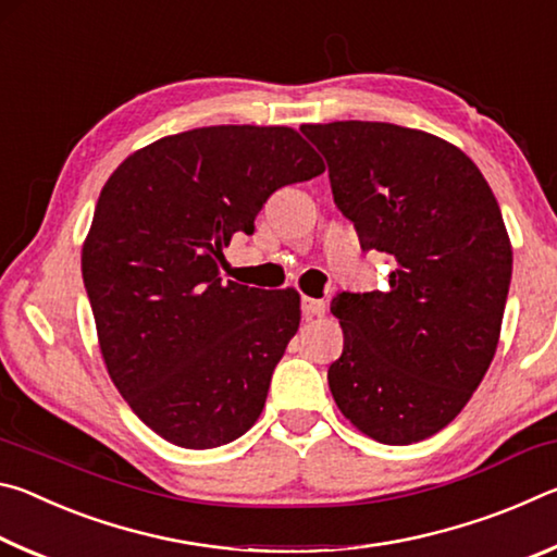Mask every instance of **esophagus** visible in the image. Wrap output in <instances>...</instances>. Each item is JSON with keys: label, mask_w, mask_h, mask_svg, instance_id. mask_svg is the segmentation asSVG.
<instances>
[{"label": "esophagus", "mask_w": 557, "mask_h": 557, "mask_svg": "<svg viewBox=\"0 0 557 557\" xmlns=\"http://www.w3.org/2000/svg\"><path fill=\"white\" fill-rule=\"evenodd\" d=\"M301 312H305V317H307V319H312V317H324V314H326V305H324V299L301 297Z\"/></svg>", "instance_id": "34e87169"}]
</instances>
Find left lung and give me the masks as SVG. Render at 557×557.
Returning <instances> with one entry per match:
<instances>
[{"label":"left lung","instance_id":"8db88e82","mask_svg":"<svg viewBox=\"0 0 557 557\" xmlns=\"http://www.w3.org/2000/svg\"><path fill=\"white\" fill-rule=\"evenodd\" d=\"M363 250L395 260L388 292H342L329 388L383 445L447 428L496 354L513 252L486 178L459 147L391 122L301 125Z\"/></svg>","mask_w":557,"mask_h":557}]
</instances>
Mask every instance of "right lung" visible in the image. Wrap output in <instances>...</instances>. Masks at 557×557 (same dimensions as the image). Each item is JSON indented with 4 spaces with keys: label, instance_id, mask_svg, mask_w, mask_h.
Returning a JSON list of instances; mask_svg holds the SVG:
<instances>
[{
    "label": "right lung",
    "instance_id": "obj_1",
    "mask_svg": "<svg viewBox=\"0 0 557 557\" xmlns=\"http://www.w3.org/2000/svg\"><path fill=\"white\" fill-rule=\"evenodd\" d=\"M322 172L297 129L215 125L137 149L102 186L81 256L100 354L132 412L172 445H228L265 408L299 295L223 285L219 265L277 188Z\"/></svg>",
    "mask_w": 557,
    "mask_h": 557
}]
</instances>
